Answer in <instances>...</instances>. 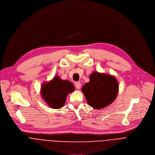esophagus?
I'll use <instances>...</instances> for the list:
<instances>
[{"mask_svg":"<svg viewBox=\"0 0 155 155\" xmlns=\"http://www.w3.org/2000/svg\"><path fill=\"white\" fill-rule=\"evenodd\" d=\"M74 85H75V87L78 89H79L81 87V84L79 82H76L74 83Z\"/></svg>","mask_w":155,"mask_h":155,"instance_id":"34e87169","label":"esophagus"}]
</instances>
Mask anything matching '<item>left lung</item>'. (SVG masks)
I'll return each instance as SVG.
<instances>
[{
	"instance_id": "left-lung-1",
	"label": "left lung",
	"mask_w": 155,
	"mask_h": 155,
	"mask_svg": "<svg viewBox=\"0 0 155 155\" xmlns=\"http://www.w3.org/2000/svg\"><path fill=\"white\" fill-rule=\"evenodd\" d=\"M82 91L91 107L101 109L116 98L118 84L114 76L94 72L90 76V81L82 87Z\"/></svg>"
}]
</instances>
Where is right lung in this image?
Listing matches in <instances>:
<instances>
[{"instance_id": "add662e5", "label": "right lung", "mask_w": 155, "mask_h": 155, "mask_svg": "<svg viewBox=\"0 0 155 155\" xmlns=\"http://www.w3.org/2000/svg\"><path fill=\"white\" fill-rule=\"evenodd\" d=\"M74 90L71 82L55 76L50 82L43 84L41 92L43 100L51 108L60 109L64 105L67 95Z\"/></svg>"}]
</instances>
